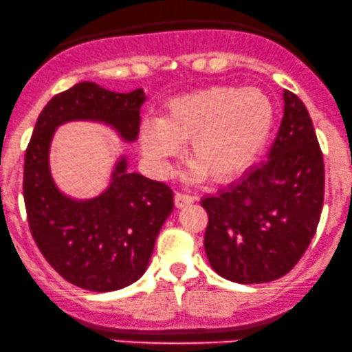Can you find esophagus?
Instances as JSON below:
<instances>
[{"mask_svg":"<svg viewBox=\"0 0 352 352\" xmlns=\"http://www.w3.org/2000/svg\"><path fill=\"white\" fill-rule=\"evenodd\" d=\"M192 201H195V196L186 195V192H176V195H175V205H176V208L188 206V205H191Z\"/></svg>","mask_w":352,"mask_h":352,"instance_id":"1","label":"esophagus"}]
</instances>
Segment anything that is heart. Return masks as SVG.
Instances as JSON below:
<instances>
[{
    "label": "heart",
    "instance_id": "1",
    "mask_svg": "<svg viewBox=\"0 0 352 352\" xmlns=\"http://www.w3.org/2000/svg\"><path fill=\"white\" fill-rule=\"evenodd\" d=\"M274 126V104L256 87L214 85L176 97L162 119L149 117L139 131L142 154L157 175L190 141L191 176L210 171L217 179L247 168L265 146Z\"/></svg>",
    "mask_w": 352,
    "mask_h": 352
}]
</instances>
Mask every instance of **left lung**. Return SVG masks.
I'll return each mask as SVG.
<instances>
[{
	"mask_svg": "<svg viewBox=\"0 0 352 352\" xmlns=\"http://www.w3.org/2000/svg\"><path fill=\"white\" fill-rule=\"evenodd\" d=\"M283 117L268 160L217 195L208 213L205 252L226 280L263 283L289 274L316 235L324 203V160L312 119L283 90Z\"/></svg>",
	"mask_w": 352,
	"mask_h": 352,
	"instance_id": "obj_1",
	"label": "left lung"
}]
</instances>
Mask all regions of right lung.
<instances>
[{"instance_id":"right-lung-1","label":"right lung","mask_w":352,"mask_h":352,"mask_svg":"<svg viewBox=\"0 0 352 352\" xmlns=\"http://www.w3.org/2000/svg\"><path fill=\"white\" fill-rule=\"evenodd\" d=\"M144 100L142 89L117 94L94 82L75 84L45 105L26 147L23 198L30 232L47 262L80 289L112 292L138 280L175 201L168 184L127 171L126 157L116 164L111 186L100 196L69 198L50 175L52 138L70 120H96L132 142Z\"/></svg>"}]
</instances>
